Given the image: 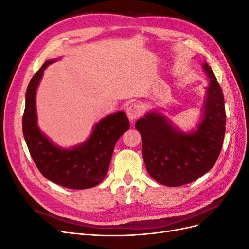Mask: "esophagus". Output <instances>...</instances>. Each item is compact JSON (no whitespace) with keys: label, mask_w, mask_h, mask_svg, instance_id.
Returning a JSON list of instances; mask_svg holds the SVG:
<instances>
[{"label":"esophagus","mask_w":249,"mask_h":249,"mask_svg":"<svg viewBox=\"0 0 249 249\" xmlns=\"http://www.w3.org/2000/svg\"><path fill=\"white\" fill-rule=\"evenodd\" d=\"M143 112V106L140 103H132L129 107L126 108V115L130 120L136 119L141 115Z\"/></svg>","instance_id":"1"}]
</instances>
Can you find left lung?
I'll list each match as a JSON object with an SVG mask.
<instances>
[{"mask_svg":"<svg viewBox=\"0 0 249 249\" xmlns=\"http://www.w3.org/2000/svg\"><path fill=\"white\" fill-rule=\"evenodd\" d=\"M210 84L196 131L183 133L156 111L138 119L142 154L149 176L168 187L194 182L212 168L221 152L225 134V108L219 83L208 63L202 64Z\"/></svg>","mask_w":249,"mask_h":249,"instance_id":"8db88e82","label":"left lung"}]
</instances>
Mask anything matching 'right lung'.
Returning a JSON list of instances; mask_svg holds the SVG:
<instances>
[{
    "label": "right lung",
    "mask_w": 249,
    "mask_h": 249,
    "mask_svg": "<svg viewBox=\"0 0 249 249\" xmlns=\"http://www.w3.org/2000/svg\"><path fill=\"white\" fill-rule=\"evenodd\" d=\"M56 59L48 60L30 81L22 116V133L30 155L41 175L51 182L70 189H87L106 177L117 140L130 127L124 111L101 119L84 143L66 149L55 145L37 125L36 89L44 70Z\"/></svg>",
    "instance_id": "1"
}]
</instances>
